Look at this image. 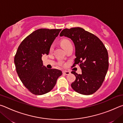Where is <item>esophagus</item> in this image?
Here are the masks:
<instances>
[{
	"instance_id": "obj_1",
	"label": "esophagus",
	"mask_w": 123,
	"mask_h": 123,
	"mask_svg": "<svg viewBox=\"0 0 123 123\" xmlns=\"http://www.w3.org/2000/svg\"><path fill=\"white\" fill-rule=\"evenodd\" d=\"M63 74L65 75H69L70 74V72L68 71H66V70H64V71H63Z\"/></svg>"
}]
</instances>
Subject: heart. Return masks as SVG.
Returning <instances> with one entry per match:
<instances>
[{
	"instance_id": "obj_1",
	"label": "heart",
	"mask_w": 123,
	"mask_h": 123,
	"mask_svg": "<svg viewBox=\"0 0 123 123\" xmlns=\"http://www.w3.org/2000/svg\"><path fill=\"white\" fill-rule=\"evenodd\" d=\"M61 45H62V47H63L64 49L67 48L70 46V45H72V43L69 40H67V39H63V40H62L61 42ZM53 49V45H52L51 47V50H52Z\"/></svg>"
}]
</instances>
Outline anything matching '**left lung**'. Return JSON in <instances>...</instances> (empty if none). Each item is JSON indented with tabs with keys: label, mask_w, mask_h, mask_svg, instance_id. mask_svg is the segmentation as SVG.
I'll return each mask as SVG.
<instances>
[{
	"label": "left lung",
	"mask_w": 123,
	"mask_h": 123,
	"mask_svg": "<svg viewBox=\"0 0 123 123\" xmlns=\"http://www.w3.org/2000/svg\"><path fill=\"white\" fill-rule=\"evenodd\" d=\"M60 36L74 42L76 58L73 66L78 64L82 70L81 74L71 72L76 76L72 88L81 94H93L101 87L109 68L106 48L98 37L79 27L63 29Z\"/></svg>",
	"instance_id": "8db88e82"
}]
</instances>
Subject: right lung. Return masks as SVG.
<instances>
[{
	"label": "right lung",
	"mask_w": 123,
	"mask_h": 123,
	"mask_svg": "<svg viewBox=\"0 0 123 123\" xmlns=\"http://www.w3.org/2000/svg\"><path fill=\"white\" fill-rule=\"evenodd\" d=\"M61 29H39L27 36L18 48L14 64L18 75L25 87L35 95L48 93L62 73L43 66L42 56L48 55L51 45Z\"/></svg>",
	"instance_id": "add662e5"
}]
</instances>
